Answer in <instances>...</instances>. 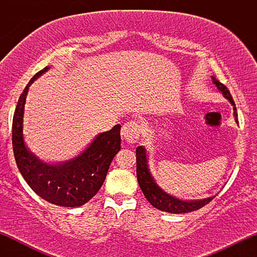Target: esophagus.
I'll use <instances>...</instances> for the list:
<instances>
[{
	"label": "esophagus",
	"instance_id": "1",
	"mask_svg": "<svg viewBox=\"0 0 257 257\" xmlns=\"http://www.w3.org/2000/svg\"><path fill=\"white\" fill-rule=\"evenodd\" d=\"M122 138L125 143L135 144L140 138V125L135 120H129L122 126Z\"/></svg>",
	"mask_w": 257,
	"mask_h": 257
}]
</instances>
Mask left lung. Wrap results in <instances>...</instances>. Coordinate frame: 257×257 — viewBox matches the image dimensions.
<instances>
[{"instance_id":"8db88e82","label":"left lung","mask_w":257,"mask_h":257,"mask_svg":"<svg viewBox=\"0 0 257 257\" xmlns=\"http://www.w3.org/2000/svg\"><path fill=\"white\" fill-rule=\"evenodd\" d=\"M213 78V83L216 85L217 89L223 94V96L231 102L233 106V111H234L235 122L237 120V108H235V104L233 101L231 93L227 89L225 84H222L219 79L215 77ZM137 176L138 182L140 185L141 191H143L145 198L149 200L150 204L155 206V208L159 209L162 211H167V213L173 214H184L190 213V211L198 210V209L203 208L214 197H209V198H204L200 200H181L176 197L170 196L167 192H164L159 186L156 184L155 179L152 178L151 173H150L149 166H147V157H146V150L144 146H139L137 149Z\"/></svg>"}]
</instances>
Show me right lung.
Wrapping results in <instances>:
<instances>
[{
	"instance_id": "obj_1",
	"label": "right lung",
	"mask_w": 257,
	"mask_h": 257,
	"mask_svg": "<svg viewBox=\"0 0 257 257\" xmlns=\"http://www.w3.org/2000/svg\"><path fill=\"white\" fill-rule=\"evenodd\" d=\"M46 66L30 79L18 100L12 125V144L19 172L35 193L47 202L60 206H81L98 193L104 184L112 159L120 150V125L94 139L77 157L49 164L30 152L24 143L23 117L29 87L48 71Z\"/></svg>"
}]
</instances>
